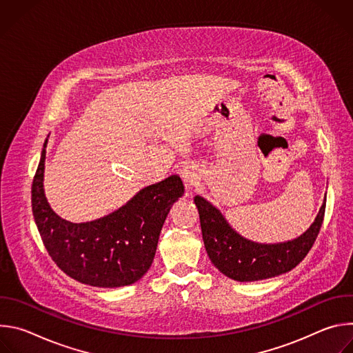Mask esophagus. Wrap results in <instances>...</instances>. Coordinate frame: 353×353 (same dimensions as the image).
<instances>
[{
  "instance_id": "1",
  "label": "esophagus",
  "mask_w": 353,
  "mask_h": 353,
  "mask_svg": "<svg viewBox=\"0 0 353 353\" xmlns=\"http://www.w3.org/2000/svg\"><path fill=\"white\" fill-rule=\"evenodd\" d=\"M180 176H181V179H183V181H184L187 190L192 188V187L196 185L198 181H199V174H198L196 169H195L194 166H191V165L184 166V168L181 169V172H180Z\"/></svg>"
}]
</instances>
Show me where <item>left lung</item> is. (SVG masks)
<instances>
[{
  "label": "left lung",
  "instance_id": "obj_1",
  "mask_svg": "<svg viewBox=\"0 0 353 353\" xmlns=\"http://www.w3.org/2000/svg\"><path fill=\"white\" fill-rule=\"evenodd\" d=\"M325 201L310 225L299 237L282 243H257L239 234L218 208L205 198L195 195L203 240L211 263L228 278L239 282H254L278 276L293 270L313 247L320 232Z\"/></svg>",
  "mask_w": 353,
  "mask_h": 353
}]
</instances>
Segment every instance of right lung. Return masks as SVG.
Instances as JSON below:
<instances>
[{
  "label": "right lung",
  "instance_id": "add662e5",
  "mask_svg": "<svg viewBox=\"0 0 353 353\" xmlns=\"http://www.w3.org/2000/svg\"><path fill=\"white\" fill-rule=\"evenodd\" d=\"M44 141L32 184V211L50 257L68 276L97 288H120L141 279L152 265L162 226L184 194L177 174L139 190L117 211L90 222L59 216L44 194Z\"/></svg>",
  "mask_w": 353,
  "mask_h": 353
}]
</instances>
